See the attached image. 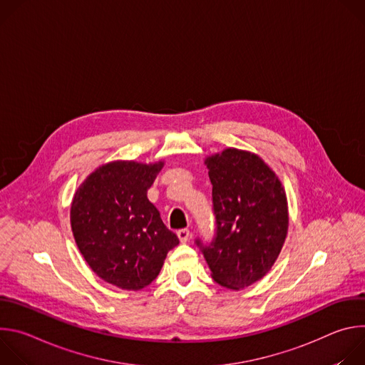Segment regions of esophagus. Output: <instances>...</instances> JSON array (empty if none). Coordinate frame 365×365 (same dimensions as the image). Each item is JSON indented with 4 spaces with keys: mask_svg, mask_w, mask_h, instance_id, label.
Segmentation results:
<instances>
[{
    "mask_svg": "<svg viewBox=\"0 0 365 365\" xmlns=\"http://www.w3.org/2000/svg\"><path fill=\"white\" fill-rule=\"evenodd\" d=\"M178 237H179L180 242H186V241L190 238V231H189L187 228L179 230V231H178Z\"/></svg>",
    "mask_w": 365,
    "mask_h": 365,
    "instance_id": "34e87169",
    "label": "esophagus"
}]
</instances>
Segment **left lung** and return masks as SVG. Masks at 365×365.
Returning a JSON list of instances; mask_svg holds the SVG:
<instances>
[{
	"label": "left lung",
	"mask_w": 365,
	"mask_h": 365,
	"mask_svg": "<svg viewBox=\"0 0 365 365\" xmlns=\"http://www.w3.org/2000/svg\"><path fill=\"white\" fill-rule=\"evenodd\" d=\"M217 220L210 245L196 240L212 279L241 290L273 267L289 228L287 199L276 173L257 154L225 148L205 160Z\"/></svg>",
	"instance_id": "1"
}]
</instances>
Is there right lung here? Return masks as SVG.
Returning a JSON list of instances; mask_svg holds the SVG:
<instances>
[{"mask_svg":"<svg viewBox=\"0 0 365 365\" xmlns=\"http://www.w3.org/2000/svg\"><path fill=\"white\" fill-rule=\"evenodd\" d=\"M163 166L165 162H111L92 172L75 192L71 225L76 245L93 273L120 289L148 286L179 244L147 197Z\"/></svg>","mask_w":365,"mask_h":365,"instance_id":"obj_1","label":"right lung"}]
</instances>
